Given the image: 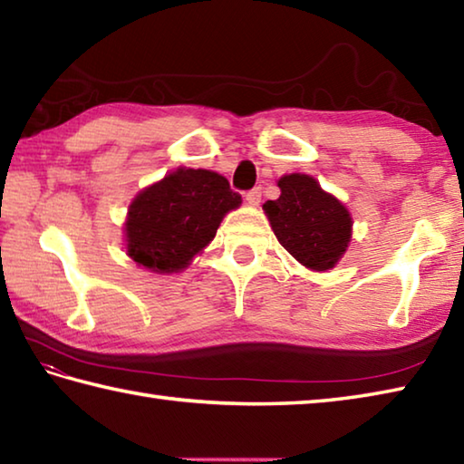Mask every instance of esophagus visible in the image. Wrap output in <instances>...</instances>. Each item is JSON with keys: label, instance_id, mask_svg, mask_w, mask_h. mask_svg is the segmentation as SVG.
I'll return each instance as SVG.
<instances>
[{"label": "esophagus", "instance_id": "obj_1", "mask_svg": "<svg viewBox=\"0 0 464 464\" xmlns=\"http://www.w3.org/2000/svg\"><path fill=\"white\" fill-rule=\"evenodd\" d=\"M245 198H247V203L249 205H259L261 203V187H256V188H251L247 195H245Z\"/></svg>", "mask_w": 464, "mask_h": 464}]
</instances>
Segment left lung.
I'll return each mask as SVG.
<instances>
[{
  "mask_svg": "<svg viewBox=\"0 0 464 464\" xmlns=\"http://www.w3.org/2000/svg\"><path fill=\"white\" fill-rule=\"evenodd\" d=\"M281 195L263 205L277 241L314 271H328L346 253L352 217L310 175L294 172L277 180Z\"/></svg>",
  "mask_w": 464,
  "mask_h": 464,
  "instance_id": "8db88e82",
  "label": "left lung"
}]
</instances>
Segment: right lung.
Listing matches in <instances>:
<instances>
[{
	"instance_id": "add662e5",
	"label": "right lung",
	"mask_w": 464,
	"mask_h": 464,
	"mask_svg": "<svg viewBox=\"0 0 464 464\" xmlns=\"http://www.w3.org/2000/svg\"><path fill=\"white\" fill-rule=\"evenodd\" d=\"M241 195L219 172L177 169L134 197L126 217V253L154 274L185 269L213 241Z\"/></svg>"
}]
</instances>
